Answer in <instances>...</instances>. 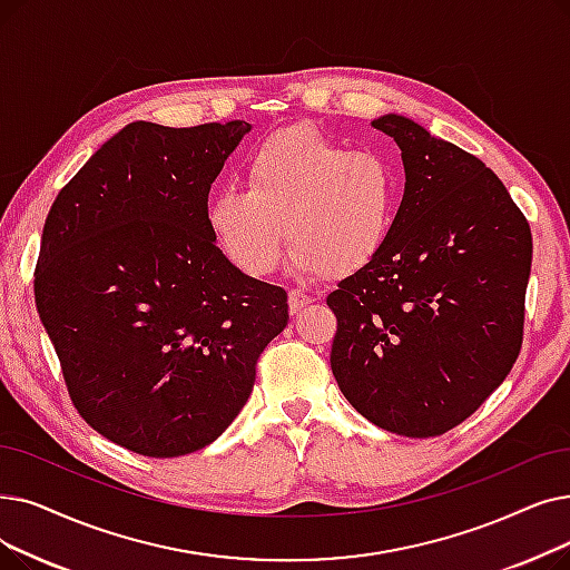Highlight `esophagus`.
Masks as SVG:
<instances>
[{
  "label": "esophagus",
  "mask_w": 570,
  "mask_h": 570,
  "mask_svg": "<svg viewBox=\"0 0 570 570\" xmlns=\"http://www.w3.org/2000/svg\"><path fill=\"white\" fill-rule=\"evenodd\" d=\"M312 303V298L307 293H303V291H298V288H291L288 291V309H291V314H298L303 307H307Z\"/></svg>",
  "instance_id": "obj_1"
}]
</instances>
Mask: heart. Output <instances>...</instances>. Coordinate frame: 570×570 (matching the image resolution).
<instances>
[{"mask_svg": "<svg viewBox=\"0 0 570 570\" xmlns=\"http://www.w3.org/2000/svg\"><path fill=\"white\" fill-rule=\"evenodd\" d=\"M401 207L399 167L380 151H350L309 126L263 139L244 165V188L216 190L209 235L246 277L279 263L284 230L295 275L333 277L373 263Z\"/></svg>", "mask_w": 570, "mask_h": 570, "instance_id": "obj_1", "label": "heart"}]
</instances>
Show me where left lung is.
Instances as JSON below:
<instances>
[{"instance_id": "left-lung-1", "label": "left lung", "mask_w": 570, "mask_h": 570, "mask_svg": "<svg viewBox=\"0 0 570 570\" xmlns=\"http://www.w3.org/2000/svg\"><path fill=\"white\" fill-rule=\"evenodd\" d=\"M405 195L380 256L337 284L331 367L367 422L448 433L512 370L524 335L531 228L503 181L463 148L386 114Z\"/></svg>"}]
</instances>
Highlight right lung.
Wrapping results in <instances>:
<instances>
[{"label": "right lung", "mask_w": 570, "mask_h": 570, "mask_svg": "<svg viewBox=\"0 0 570 570\" xmlns=\"http://www.w3.org/2000/svg\"><path fill=\"white\" fill-rule=\"evenodd\" d=\"M249 122L137 120L58 193L35 272L69 399L97 433L171 459L224 433L288 321L286 291L246 277L205 209Z\"/></svg>", "instance_id": "1"}]
</instances>
